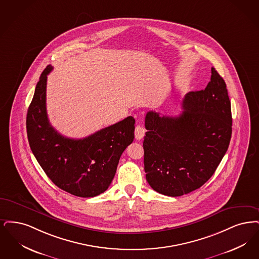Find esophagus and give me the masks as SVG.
<instances>
[{"mask_svg":"<svg viewBox=\"0 0 259 259\" xmlns=\"http://www.w3.org/2000/svg\"><path fill=\"white\" fill-rule=\"evenodd\" d=\"M144 135H145V128L142 125H140V124L136 125L135 132V138L137 140H140V139L143 138Z\"/></svg>","mask_w":259,"mask_h":259,"instance_id":"obj_1","label":"esophagus"}]
</instances>
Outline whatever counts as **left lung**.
<instances>
[{
    "label": "left lung",
    "mask_w": 259,
    "mask_h": 259,
    "mask_svg": "<svg viewBox=\"0 0 259 259\" xmlns=\"http://www.w3.org/2000/svg\"><path fill=\"white\" fill-rule=\"evenodd\" d=\"M201 91L190 92L177 117L146 114L144 169L154 191L181 196L203 186L214 174L232 134L231 104L215 68Z\"/></svg>",
    "instance_id": "1"
}]
</instances>
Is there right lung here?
<instances>
[{"instance_id": "add662e5", "label": "right lung", "mask_w": 259, "mask_h": 259, "mask_svg": "<svg viewBox=\"0 0 259 259\" xmlns=\"http://www.w3.org/2000/svg\"><path fill=\"white\" fill-rule=\"evenodd\" d=\"M47 66L36 84L27 113L31 150L45 174L58 188L79 197H94L106 191L115 176L120 157L135 138V120L104 127L82 139L60 135L46 112Z\"/></svg>"}]
</instances>
